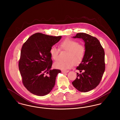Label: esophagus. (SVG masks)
Returning a JSON list of instances; mask_svg holds the SVG:
<instances>
[{
	"label": "esophagus",
	"mask_w": 120,
	"mask_h": 120,
	"mask_svg": "<svg viewBox=\"0 0 120 120\" xmlns=\"http://www.w3.org/2000/svg\"><path fill=\"white\" fill-rule=\"evenodd\" d=\"M68 71H62V72L63 73H68Z\"/></svg>",
	"instance_id": "1"
}]
</instances>
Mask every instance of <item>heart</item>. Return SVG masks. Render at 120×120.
Returning <instances> with one entry per match:
<instances>
[{
  "label": "heart",
  "instance_id": "heart-1",
  "mask_svg": "<svg viewBox=\"0 0 120 120\" xmlns=\"http://www.w3.org/2000/svg\"><path fill=\"white\" fill-rule=\"evenodd\" d=\"M59 47L61 50L68 52L66 55L67 61H59L54 63V67L56 68L63 71H67L71 68L75 64H78L83 59L85 53L86 48L79 44L75 40L67 39L62 41ZM60 49L55 46H52L50 49V54L52 58L54 61L59 59Z\"/></svg>",
  "mask_w": 120,
  "mask_h": 120
}]
</instances>
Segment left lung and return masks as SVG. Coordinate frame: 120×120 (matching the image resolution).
I'll return each mask as SVG.
<instances>
[{"label": "left lung", "instance_id": "obj_1", "mask_svg": "<svg viewBox=\"0 0 120 120\" xmlns=\"http://www.w3.org/2000/svg\"><path fill=\"white\" fill-rule=\"evenodd\" d=\"M73 38L84 40L86 53L76 68L82 73H76L77 77L72 84L79 91H90L99 85L103 77L105 69L104 51L99 40L90 34L79 33Z\"/></svg>", "mask_w": 120, "mask_h": 120}]
</instances>
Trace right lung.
<instances>
[{
  "instance_id": "1",
  "label": "right lung",
  "mask_w": 120,
  "mask_h": 120,
  "mask_svg": "<svg viewBox=\"0 0 120 120\" xmlns=\"http://www.w3.org/2000/svg\"><path fill=\"white\" fill-rule=\"evenodd\" d=\"M61 38L62 36L37 33L30 36L22 45L19 69L24 86L34 95H46L55 86L57 75L61 71L51 69L52 61L50 49Z\"/></svg>"
}]
</instances>
